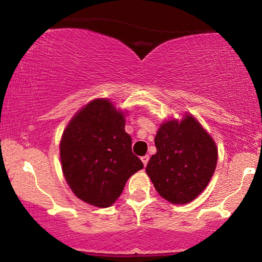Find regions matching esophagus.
I'll list each match as a JSON object with an SVG mask.
<instances>
[{
	"label": "esophagus",
	"instance_id": "1",
	"mask_svg": "<svg viewBox=\"0 0 262 262\" xmlns=\"http://www.w3.org/2000/svg\"><path fill=\"white\" fill-rule=\"evenodd\" d=\"M141 160H142L143 164H144V166H146V164H148V162H149V156H148V155L142 156V157H141Z\"/></svg>",
	"mask_w": 262,
	"mask_h": 262
}]
</instances>
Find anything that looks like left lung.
Segmentation results:
<instances>
[{
  "label": "left lung",
  "instance_id": "8db88e82",
  "mask_svg": "<svg viewBox=\"0 0 262 262\" xmlns=\"http://www.w3.org/2000/svg\"><path fill=\"white\" fill-rule=\"evenodd\" d=\"M155 145L157 151L145 169L154 187L171 204L191 203L206 188L216 169L218 150L213 138L187 113L181 120L161 124Z\"/></svg>",
  "mask_w": 262,
  "mask_h": 262
}]
</instances>
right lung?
<instances>
[{"label":"right lung","mask_w":262,"mask_h":262,"mask_svg":"<svg viewBox=\"0 0 262 262\" xmlns=\"http://www.w3.org/2000/svg\"><path fill=\"white\" fill-rule=\"evenodd\" d=\"M125 132V112L108 99L88 102L71 118L60 139L63 175L84 203L108 207L116 203L128 178L143 168Z\"/></svg>","instance_id":"add662e5"}]
</instances>
